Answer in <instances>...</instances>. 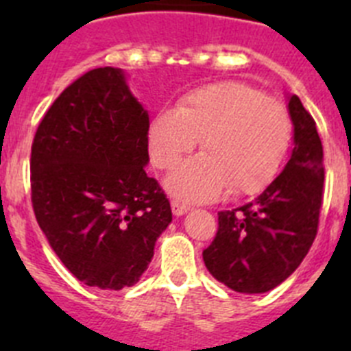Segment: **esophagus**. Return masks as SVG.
I'll return each instance as SVG.
<instances>
[{
	"instance_id": "1",
	"label": "esophagus",
	"mask_w": 351,
	"mask_h": 351,
	"mask_svg": "<svg viewBox=\"0 0 351 351\" xmlns=\"http://www.w3.org/2000/svg\"><path fill=\"white\" fill-rule=\"evenodd\" d=\"M170 206H172V213L176 214V216H184V214L190 210V207L186 206V204H182L179 198H173L172 202H170Z\"/></svg>"
}]
</instances>
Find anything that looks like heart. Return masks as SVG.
I'll list each match as a JSON object with an SVG mask.
<instances>
[{
    "instance_id": "1",
    "label": "heart",
    "mask_w": 351,
    "mask_h": 351,
    "mask_svg": "<svg viewBox=\"0 0 351 351\" xmlns=\"http://www.w3.org/2000/svg\"><path fill=\"white\" fill-rule=\"evenodd\" d=\"M291 121L283 104L243 82H218L188 93L179 108H161L147 130L158 169H173L202 138L204 153L165 179L184 202H213L262 191L280 170L290 144Z\"/></svg>"
}]
</instances>
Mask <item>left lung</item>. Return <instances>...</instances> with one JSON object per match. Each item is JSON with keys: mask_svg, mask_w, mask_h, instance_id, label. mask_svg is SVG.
Returning <instances> with one entry per match:
<instances>
[{"mask_svg": "<svg viewBox=\"0 0 351 351\" xmlns=\"http://www.w3.org/2000/svg\"><path fill=\"white\" fill-rule=\"evenodd\" d=\"M293 149L283 172L250 204L218 214V234L204 250L213 278L239 293L283 283L316 237L324 193V147L297 95H288Z\"/></svg>", "mask_w": 351, "mask_h": 351, "instance_id": "1", "label": "left lung"}]
</instances>
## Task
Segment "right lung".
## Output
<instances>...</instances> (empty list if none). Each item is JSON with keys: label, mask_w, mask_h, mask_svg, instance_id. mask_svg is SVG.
Segmentation results:
<instances>
[{"label": "right lung", "mask_w": 351, "mask_h": 351, "mask_svg": "<svg viewBox=\"0 0 351 351\" xmlns=\"http://www.w3.org/2000/svg\"><path fill=\"white\" fill-rule=\"evenodd\" d=\"M149 114L121 68H96L68 86L36 130L31 202L64 267L88 287L141 280L172 221L145 173Z\"/></svg>", "instance_id": "add662e5"}]
</instances>
